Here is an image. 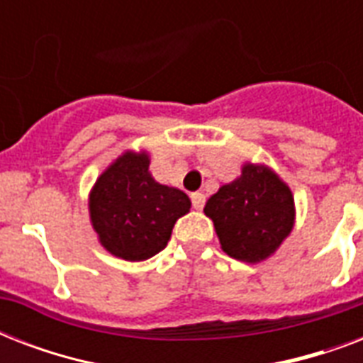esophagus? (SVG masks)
<instances>
[{
    "instance_id": "34e87169",
    "label": "esophagus",
    "mask_w": 363,
    "mask_h": 363,
    "mask_svg": "<svg viewBox=\"0 0 363 363\" xmlns=\"http://www.w3.org/2000/svg\"><path fill=\"white\" fill-rule=\"evenodd\" d=\"M192 205H194V209L196 211H201L203 209V205H205V196L201 192H194L192 196Z\"/></svg>"
}]
</instances>
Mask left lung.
<instances>
[{"label":"left lung","instance_id":"1","mask_svg":"<svg viewBox=\"0 0 363 363\" xmlns=\"http://www.w3.org/2000/svg\"><path fill=\"white\" fill-rule=\"evenodd\" d=\"M203 213L215 224L222 250L247 264L273 256L296 224L290 186L271 167L252 162L207 199Z\"/></svg>","mask_w":363,"mask_h":363}]
</instances>
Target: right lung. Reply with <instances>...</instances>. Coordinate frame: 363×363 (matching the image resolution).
<instances>
[{
  "mask_svg": "<svg viewBox=\"0 0 363 363\" xmlns=\"http://www.w3.org/2000/svg\"><path fill=\"white\" fill-rule=\"evenodd\" d=\"M147 150H124L88 196V213L101 247L116 258L143 262L164 250L175 222L192 203L179 188L160 184Z\"/></svg>",
  "mask_w": 363,
  "mask_h": 363,
  "instance_id": "obj_1",
  "label": "right lung"
}]
</instances>
